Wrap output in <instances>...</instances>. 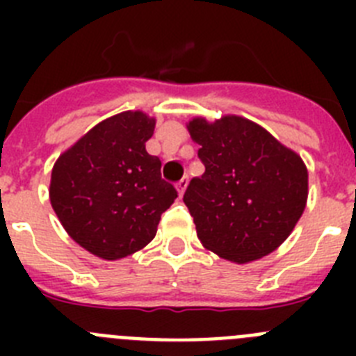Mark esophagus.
<instances>
[{"label": "esophagus", "instance_id": "esophagus-1", "mask_svg": "<svg viewBox=\"0 0 356 356\" xmlns=\"http://www.w3.org/2000/svg\"><path fill=\"white\" fill-rule=\"evenodd\" d=\"M187 185H188V178H187V176H185V178H181V180L178 181V184H176V191H178V194H180V196H184Z\"/></svg>", "mask_w": 356, "mask_h": 356}]
</instances>
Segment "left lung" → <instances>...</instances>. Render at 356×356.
<instances>
[{
    "label": "left lung",
    "instance_id": "8db88e82",
    "mask_svg": "<svg viewBox=\"0 0 356 356\" xmlns=\"http://www.w3.org/2000/svg\"><path fill=\"white\" fill-rule=\"evenodd\" d=\"M205 172L184 203L201 244L221 259L248 264L273 253L307 207L308 171L296 151L241 115L188 121Z\"/></svg>",
    "mask_w": 356,
    "mask_h": 356
}]
</instances>
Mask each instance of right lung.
<instances>
[{
    "label": "right lung",
    "instance_id": "obj_1",
    "mask_svg": "<svg viewBox=\"0 0 356 356\" xmlns=\"http://www.w3.org/2000/svg\"><path fill=\"white\" fill-rule=\"evenodd\" d=\"M155 119L127 110L97 122L65 149L51 171L49 201L72 241L103 260L147 246L160 216L178 197L146 143Z\"/></svg>",
    "mask_w": 356,
    "mask_h": 356
}]
</instances>
